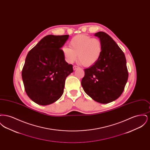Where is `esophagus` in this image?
I'll list each match as a JSON object with an SVG mask.
<instances>
[{"mask_svg": "<svg viewBox=\"0 0 150 150\" xmlns=\"http://www.w3.org/2000/svg\"><path fill=\"white\" fill-rule=\"evenodd\" d=\"M79 67L78 66H73V70L75 71V70H76V69H78Z\"/></svg>", "mask_w": 150, "mask_h": 150, "instance_id": "obj_1", "label": "esophagus"}]
</instances>
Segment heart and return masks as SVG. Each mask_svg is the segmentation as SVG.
<instances>
[{"label":"heart","mask_w":150,"mask_h":150,"mask_svg":"<svg viewBox=\"0 0 150 150\" xmlns=\"http://www.w3.org/2000/svg\"><path fill=\"white\" fill-rule=\"evenodd\" d=\"M70 46H64L62 48L65 61L72 64L78 57L79 62L86 67L92 66L97 63L103 50L102 43L100 39L86 34H80L72 38Z\"/></svg>","instance_id":"1"}]
</instances>
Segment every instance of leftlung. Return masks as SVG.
<instances>
[{
  "label": "left lung",
  "instance_id": "1",
  "mask_svg": "<svg viewBox=\"0 0 150 150\" xmlns=\"http://www.w3.org/2000/svg\"><path fill=\"white\" fill-rule=\"evenodd\" d=\"M102 43L103 50L99 60L84 69L81 84L89 97L105 104L117 99L123 92L128 78L124 53L112 38L105 32L94 34Z\"/></svg>",
  "mask_w": 150,
  "mask_h": 150
}]
</instances>
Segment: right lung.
Returning <instances> with one entry per match:
<instances>
[{
    "mask_svg": "<svg viewBox=\"0 0 150 150\" xmlns=\"http://www.w3.org/2000/svg\"><path fill=\"white\" fill-rule=\"evenodd\" d=\"M69 36H45L26 56L22 78L26 94L38 105L52 104L63 94L65 80L73 72L61 50Z\"/></svg>",
    "mask_w": 150,
    "mask_h": 150,
    "instance_id": "add662e5",
    "label": "right lung"
}]
</instances>
